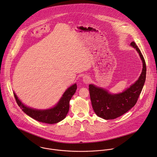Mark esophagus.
Returning <instances> with one entry per match:
<instances>
[{
  "label": "esophagus",
  "instance_id": "obj_1",
  "mask_svg": "<svg viewBox=\"0 0 157 157\" xmlns=\"http://www.w3.org/2000/svg\"><path fill=\"white\" fill-rule=\"evenodd\" d=\"M82 79H83V82L84 83H86V84H87V83H89L90 81V78L89 76H87V75L84 76L83 77Z\"/></svg>",
  "mask_w": 157,
  "mask_h": 157
}]
</instances>
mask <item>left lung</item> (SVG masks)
Wrapping results in <instances>:
<instances>
[{"label":"left lung","mask_w":157,"mask_h":157,"mask_svg":"<svg viewBox=\"0 0 157 157\" xmlns=\"http://www.w3.org/2000/svg\"><path fill=\"white\" fill-rule=\"evenodd\" d=\"M131 45L136 49L142 60L143 68L139 79L129 88L118 94H111L93 84L89 86L92 105L96 115L105 120L117 118L132 108L137 103L146 78V64L141 52L133 41Z\"/></svg>","instance_id":"obj_1"}]
</instances>
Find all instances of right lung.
<instances>
[{
	"mask_svg": "<svg viewBox=\"0 0 157 157\" xmlns=\"http://www.w3.org/2000/svg\"><path fill=\"white\" fill-rule=\"evenodd\" d=\"M77 89V85L70 87L64 93L57 105L51 109L39 110L26 107L18 98L14 93V97L18 105L28 116L39 122L48 124H55L63 120L67 116L70 108V100Z\"/></svg>",
	"mask_w": 157,
	"mask_h": 157,
	"instance_id": "obj_1",
	"label": "right lung"
}]
</instances>
